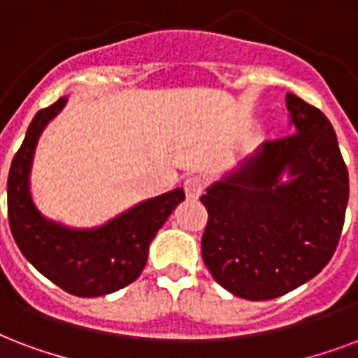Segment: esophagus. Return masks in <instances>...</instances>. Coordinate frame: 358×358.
<instances>
[{
	"label": "esophagus",
	"instance_id": "34e87169",
	"mask_svg": "<svg viewBox=\"0 0 358 358\" xmlns=\"http://www.w3.org/2000/svg\"><path fill=\"white\" fill-rule=\"evenodd\" d=\"M185 192H187V198L190 200H196V198H200V194L203 192V187H206V181L201 179L200 176H192L189 177L187 181H185Z\"/></svg>",
	"mask_w": 358,
	"mask_h": 358
}]
</instances>
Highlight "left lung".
<instances>
[{"label":"left lung","instance_id":"1","mask_svg":"<svg viewBox=\"0 0 358 358\" xmlns=\"http://www.w3.org/2000/svg\"><path fill=\"white\" fill-rule=\"evenodd\" d=\"M285 101L294 134L260 145L200 198L209 213L203 262L245 300L283 296L315 278L345 219L349 176L334 128L296 94Z\"/></svg>","mask_w":358,"mask_h":358}]
</instances>
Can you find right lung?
<instances>
[{
    "instance_id": "1",
    "label": "right lung",
    "mask_w": 358,
    "mask_h": 358,
    "mask_svg": "<svg viewBox=\"0 0 358 358\" xmlns=\"http://www.w3.org/2000/svg\"><path fill=\"white\" fill-rule=\"evenodd\" d=\"M66 103L67 96H62L37 113L13 158L7 179L10 232L29 264L60 289L83 298L106 296L139 278L150 241L185 200V192L173 189L139 201L92 228L67 227L48 219L34 201L29 176L43 130Z\"/></svg>"
}]
</instances>
